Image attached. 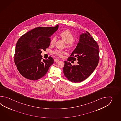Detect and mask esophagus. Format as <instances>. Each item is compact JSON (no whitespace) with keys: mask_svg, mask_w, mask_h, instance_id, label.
<instances>
[{"mask_svg":"<svg viewBox=\"0 0 121 121\" xmlns=\"http://www.w3.org/2000/svg\"><path fill=\"white\" fill-rule=\"evenodd\" d=\"M54 61L55 62H58L59 61V60L57 59V58H54Z\"/></svg>","mask_w":121,"mask_h":121,"instance_id":"obj_1","label":"esophagus"}]
</instances>
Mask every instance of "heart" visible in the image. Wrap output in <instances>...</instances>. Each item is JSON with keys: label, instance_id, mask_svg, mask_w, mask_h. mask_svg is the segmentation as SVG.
Masks as SVG:
<instances>
[{"label": "heart", "instance_id": "obj_1", "mask_svg": "<svg viewBox=\"0 0 121 121\" xmlns=\"http://www.w3.org/2000/svg\"><path fill=\"white\" fill-rule=\"evenodd\" d=\"M60 37L66 43V47L67 48H72L75 46L76 42L74 40H73L74 39V36L70 31L68 30L62 31L60 34ZM56 40V37H54L51 41V44H54ZM54 53L58 57H61L65 54V52L63 51L56 50L54 52Z\"/></svg>", "mask_w": 121, "mask_h": 121}]
</instances>
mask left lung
Segmentation results:
<instances>
[{
	"label": "left lung",
	"mask_w": 121,
	"mask_h": 121,
	"mask_svg": "<svg viewBox=\"0 0 121 121\" xmlns=\"http://www.w3.org/2000/svg\"><path fill=\"white\" fill-rule=\"evenodd\" d=\"M86 32L80 35V42L68 58V61H64V76L72 82H81L86 79L97 66L99 60L98 43ZM76 59L77 64L72 65L69 62Z\"/></svg>",
	"instance_id": "8db88e82"
}]
</instances>
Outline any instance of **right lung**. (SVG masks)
<instances>
[{"label": "right lung", "instance_id": "1", "mask_svg": "<svg viewBox=\"0 0 121 121\" xmlns=\"http://www.w3.org/2000/svg\"><path fill=\"white\" fill-rule=\"evenodd\" d=\"M54 27H39L24 34L16 43L14 62L21 74L26 79L38 80L46 74L54 63L52 57L41 60L42 50L45 51L51 42L50 37L58 29Z\"/></svg>", "mask_w": 121, "mask_h": 121}]
</instances>
